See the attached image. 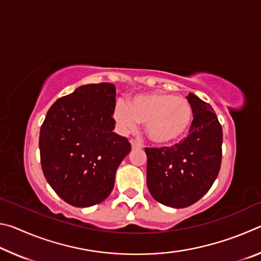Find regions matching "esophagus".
<instances>
[{
    "label": "esophagus",
    "instance_id": "esophagus-1",
    "mask_svg": "<svg viewBox=\"0 0 261 261\" xmlns=\"http://www.w3.org/2000/svg\"><path fill=\"white\" fill-rule=\"evenodd\" d=\"M131 146H132V148H134V149L141 148V147H143V144H141L140 141L136 140V139H131Z\"/></svg>",
    "mask_w": 261,
    "mask_h": 261
}]
</instances>
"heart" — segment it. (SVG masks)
I'll return each mask as SVG.
<instances>
[{"mask_svg":"<svg viewBox=\"0 0 261 261\" xmlns=\"http://www.w3.org/2000/svg\"><path fill=\"white\" fill-rule=\"evenodd\" d=\"M114 117L122 130H134L145 123L149 139L156 144H171L187 135L193 112L189 101L163 92L138 94L127 105L117 102Z\"/></svg>","mask_w":261,"mask_h":261,"instance_id":"heart-1","label":"heart"}]
</instances>
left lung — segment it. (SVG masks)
Listing matches in <instances>:
<instances>
[{"label":"left lung","mask_w":261,"mask_h":261,"mask_svg":"<svg viewBox=\"0 0 261 261\" xmlns=\"http://www.w3.org/2000/svg\"><path fill=\"white\" fill-rule=\"evenodd\" d=\"M190 134L170 147L145 148L147 188L162 205L184 208L197 202L216 179L222 159V127L211 105L190 93Z\"/></svg>","instance_id":"left-lung-1"}]
</instances>
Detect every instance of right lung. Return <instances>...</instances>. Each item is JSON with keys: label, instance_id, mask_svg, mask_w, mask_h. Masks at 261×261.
I'll return each mask as SVG.
<instances>
[{"label": "right lung", "instance_id": "right-lung-1", "mask_svg": "<svg viewBox=\"0 0 261 261\" xmlns=\"http://www.w3.org/2000/svg\"><path fill=\"white\" fill-rule=\"evenodd\" d=\"M115 102L113 84H88L56 100L47 112L39 137L41 168L53 190L70 205L103 201L131 151L126 137L113 132Z\"/></svg>", "mask_w": 261, "mask_h": 261}]
</instances>
